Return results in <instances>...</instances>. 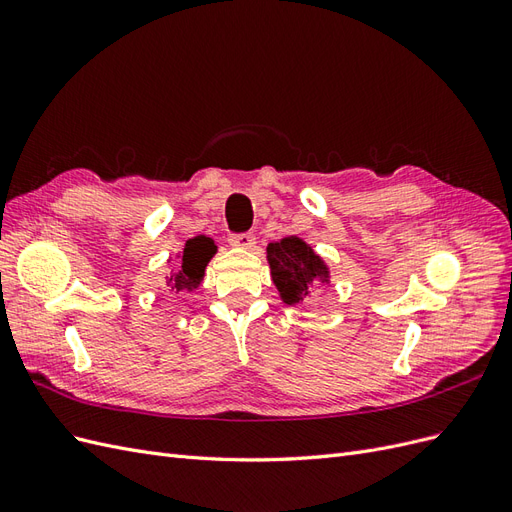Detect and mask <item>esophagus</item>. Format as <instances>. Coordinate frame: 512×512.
Returning a JSON list of instances; mask_svg holds the SVG:
<instances>
[{"label": "esophagus", "mask_w": 512, "mask_h": 512, "mask_svg": "<svg viewBox=\"0 0 512 512\" xmlns=\"http://www.w3.org/2000/svg\"><path fill=\"white\" fill-rule=\"evenodd\" d=\"M232 247H241V250H254L256 247V237L252 232H243V235H232L230 237Z\"/></svg>", "instance_id": "1"}]
</instances>
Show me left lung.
Masks as SVG:
<instances>
[{
    "mask_svg": "<svg viewBox=\"0 0 512 512\" xmlns=\"http://www.w3.org/2000/svg\"><path fill=\"white\" fill-rule=\"evenodd\" d=\"M271 280L286 305L301 303L314 284H329V265L301 237H284L267 245Z\"/></svg>",
    "mask_w": 512,
    "mask_h": 512,
    "instance_id": "8db88e82",
    "label": "left lung"
}]
</instances>
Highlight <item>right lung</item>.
<instances>
[{"label": "right lung", "mask_w": 512, "mask_h": 512, "mask_svg": "<svg viewBox=\"0 0 512 512\" xmlns=\"http://www.w3.org/2000/svg\"><path fill=\"white\" fill-rule=\"evenodd\" d=\"M218 252V245L213 243L211 237H194L185 241L183 252L179 254L181 265L166 277V290L168 292H194L203 284L205 269L209 260Z\"/></svg>", "instance_id": "right-lung-1"}]
</instances>
